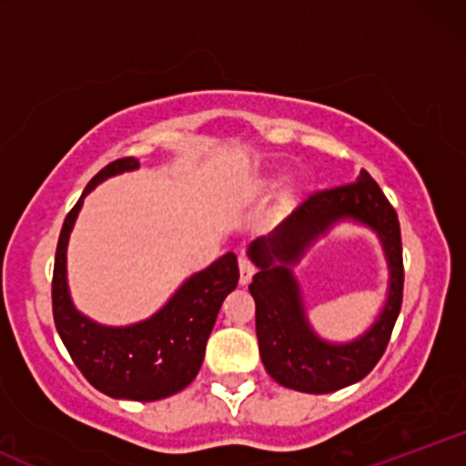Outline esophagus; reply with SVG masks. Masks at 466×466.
<instances>
[{
	"label": "esophagus",
	"instance_id": "obj_1",
	"mask_svg": "<svg viewBox=\"0 0 466 466\" xmlns=\"http://www.w3.org/2000/svg\"><path fill=\"white\" fill-rule=\"evenodd\" d=\"M238 269H240V285H249V280H251V276H254L256 267L251 265L249 260L245 258V256H240V258H238Z\"/></svg>",
	"mask_w": 466,
	"mask_h": 466
}]
</instances>
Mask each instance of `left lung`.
Returning a JSON list of instances; mask_svg holds the SVG:
<instances>
[{
  "label": "left lung",
  "instance_id": "1",
  "mask_svg": "<svg viewBox=\"0 0 466 466\" xmlns=\"http://www.w3.org/2000/svg\"><path fill=\"white\" fill-rule=\"evenodd\" d=\"M339 220L361 222L378 232L390 269L389 298L366 334L352 342H326L308 324L290 267ZM248 256L258 267L249 293L256 302L260 360L276 383L326 394L361 381L377 366L403 302V248L397 212L366 170L352 184L313 192L269 237L256 238Z\"/></svg>",
  "mask_w": 466,
  "mask_h": 466
}]
</instances>
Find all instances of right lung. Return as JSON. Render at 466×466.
Segmentation results:
<instances>
[{"instance_id":"obj_1","label":"right lung","mask_w":466,"mask_h":466,"mask_svg":"<svg viewBox=\"0 0 466 466\" xmlns=\"http://www.w3.org/2000/svg\"><path fill=\"white\" fill-rule=\"evenodd\" d=\"M136 168H140L136 157L106 164L69 210L56 245L52 313L69 357L96 390L111 399L147 403L181 392L197 377L218 309L238 285V263L228 251L210 267L192 274L157 313L137 324L105 326L80 313L67 287L69 232L85 195L106 177Z\"/></svg>"}]
</instances>
